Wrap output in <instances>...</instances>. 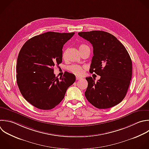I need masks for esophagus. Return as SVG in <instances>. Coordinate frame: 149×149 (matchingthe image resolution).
Returning a JSON list of instances; mask_svg holds the SVG:
<instances>
[{
	"label": "esophagus",
	"instance_id": "esophagus-1",
	"mask_svg": "<svg viewBox=\"0 0 149 149\" xmlns=\"http://www.w3.org/2000/svg\"><path fill=\"white\" fill-rule=\"evenodd\" d=\"M76 80H80V79H82V77H80V76H76Z\"/></svg>",
	"mask_w": 149,
	"mask_h": 149
}]
</instances>
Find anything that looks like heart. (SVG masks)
<instances>
[{
    "label": "heart",
    "mask_w": 149,
    "mask_h": 149,
    "mask_svg": "<svg viewBox=\"0 0 149 149\" xmlns=\"http://www.w3.org/2000/svg\"><path fill=\"white\" fill-rule=\"evenodd\" d=\"M79 50L81 51V49H83L87 48H89V47L88 46L84 45V44H81V45H79ZM66 54V51H65L63 52V54H62L63 58H65ZM84 69H85L84 67L78 65H70V66L68 67V70L69 72H70L71 73H73L75 75H77V76L82 75L84 73Z\"/></svg>",
    "instance_id": "b5f03b06"
}]
</instances>
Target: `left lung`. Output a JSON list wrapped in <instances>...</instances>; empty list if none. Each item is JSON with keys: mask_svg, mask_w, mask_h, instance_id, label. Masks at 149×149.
<instances>
[{"mask_svg": "<svg viewBox=\"0 0 149 149\" xmlns=\"http://www.w3.org/2000/svg\"><path fill=\"white\" fill-rule=\"evenodd\" d=\"M78 34L93 47L90 72L101 76L95 82L91 77L86 78L87 100L99 109L118 104L125 98L132 79V63L127 50L115 36L105 31L80 32Z\"/></svg>", "mask_w": 149, "mask_h": 149, "instance_id": "8db88e82", "label": "left lung"}]
</instances>
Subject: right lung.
Segmentation results:
<instances>
[{
    "mask_svg": "<svg viewBox=\"0 0 149 149\" xmlns=\"http://www.w3.org/2000/svg\"><path fill=\"white\" fill-rule=\"evenodd\" d=\"M74 34L49 31L35 36L23 45L18 55L16 79L23 97L35 107L48 110L64 98L75 80L66 72L58 79L54 67L62 61L63 45Z\"/></svg>",
    "mask_w": 149,
    "mask_h": 149,
    "instance_id": "1",
    "label": "right lung"
}]
</instances>
